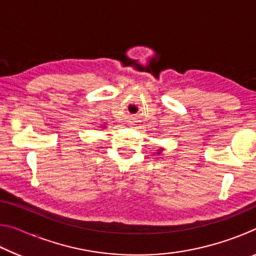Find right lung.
<instances>
[{
  "mask_svg": "<svg viewBox=\"0 0 256 256\" xmlns=\"http://www.w3.org/2000/svg\"><path fill=\"white\" fill-rule=\"evenodd\" d=\"M102 128H105V126H102Z\"/></svg>",
  "mask_w": 256,
  "mask_h": 256,
  "instance_id": "obj_1",
  "label": "right lung"
}]
</instances>
